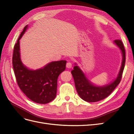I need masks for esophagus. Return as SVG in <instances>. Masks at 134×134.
I'll list each match as a JSON object with an SVG mask.
<instances>
[{"mask_svg": "<svg viewBox=\"0 0 134 134\" xmlns=\"http://www.w3.org/2000/svg\"><path fill=\"white\" fill-rule=\"evenodd\" d=\"M72 63H71V62H67V64H66V67L67 68H72Z\"/></svg>", "mask_w": 134, "mask_h": 134, "instance_id": "1", "label": "esophagus"}]
</instances>
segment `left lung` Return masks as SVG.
Returning a JSON list of instances; mask_svg holds the SVG:
<instances>
[{"label":"left lung","instance_id":"8db88e82","mask_svg":"<svg viewBox=\"0 0 134 134\" xmlns=\"http://www.w3.org/2000/svg\"><path fill=\"white\" fill-rule=\"evenodd\" d=\"M113 43L121 52L122 59L117 77L110 83L103 86H97L93 84L86 77L77 64L75 63V66L71 73L74 79L75 87L80 97L86 102H94L103 100L110 95L120 82L125 63V50L121 40H115Z\"/></svg>","mask_w":134,"mask_h":134}]
</instances>
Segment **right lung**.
I'll list each match as a JSON object with an SVG mask.
<instances>
[{"label":"right lung","instance_id":"right-lung-1","mask_svg":"<svg viewBox=\"0 0 134 134\" xmlns=\"http://www.w3.org/2000/svg\"><path fill=\"white\" fill-rule=\"evenodd\" d=\"M28 27H24L14 46L13 66L17 83L25 96L34 102L46 104L56 96L58 77L65 70L67 61L51 62L36 70L25 66L20 58L19 41Z\"/></svg>","mask_w":134,"mask_h":134}]
</instances>
